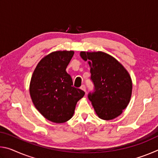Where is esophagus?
<instances>
[{
  "label": "esophagus",
  "instance_id": "esophagus-1",
  "mask_svg": "<svg viewBox=\"0 0 158 158\" xmlns=\"http://www.w3.org/2000/svg\"><path fill=\"white\" fill-rule=\"evenodd\" d=\"M80 89H81L82 90H84V92H85V85H82L81 87H80Z\"/></svg>",
  "mask_w": 158,
  "mask_h": 158
}]
</instances>
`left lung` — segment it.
<instances>
[{
    "label": "left lung",
    "instance_id": "8db88e82",
    "mask_svg": "<svg viewBox=\"0 0 158 158\" xmlns=\"http://www.w3.org/2000/svg\"><path fill=\"white\" fill-rule=\"evenodd\" d=\"M80 56L90 68L95 92L89 93V99L96 114L105 121L120 116L132 95V82L127 69L105 52H81Z\"/></svg>",
    "mask_w": 158,
    "mask_h": 158
}]
</instances>
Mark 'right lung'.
Listing matches in <instances>:
<instances>
[{
	"label": "right lung",
	"instance_id": "1",
	"mask_svg": "<svg viewBox=\"0 0 158 158\" xmlns=\"http://www.w3.org/2000/svg\"><path fill=\"white\" fill-rule=\"evenodd\" d=\"M73 51H56L42 58L32 75L29 91L33 105L45 118L63 123L73 116L84 91L73 86L66 68Z\"/></svg>",
	"mask_w": 158,
	"mask_h": 158
}]
</instances>
